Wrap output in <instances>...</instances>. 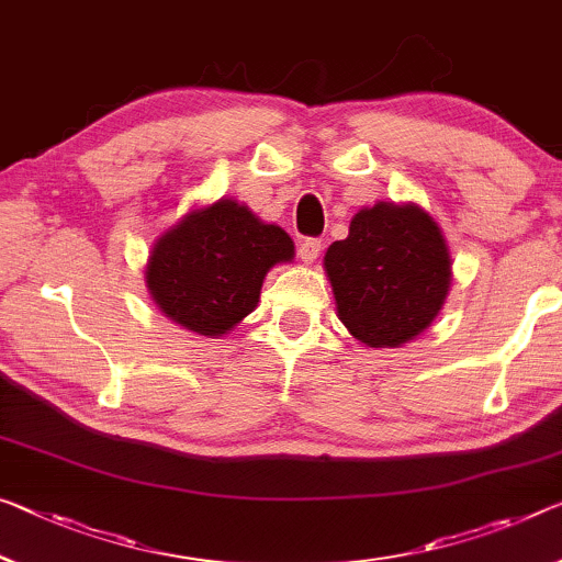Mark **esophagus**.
I'll list each match as a JSON object with an SVG mask.
<instances>
[{"label": "esophagus", "mask_w": 562, "mask_h": 562, "mask_svg": "<svg viewBox=\"0 0 562 562\" xmlns=\"http://www.w3.org/2000/svg\"><path fill=\"white\" fill-rule=\"evenodd\" d=\"M318 254H322V240L318 238H304L299 244V258L304 263H314Z\"/></svg>", "instance_id": "1"}]
</instances>
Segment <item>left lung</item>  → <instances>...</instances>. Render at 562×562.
Here are the masks:
<instances>
[{"mask_svg":"<svg viewBox=\"0 0 562 562\" xmlns=\"http://www.w3.org/2000/svg\"><path fill=\"white\" fill-rule=\"evenodd\" d=\"M336 316L371 349H396L425 334L452 286L442 228L417 203L379 201L353 213L349 236L326 248Z\"/></svg>","mask_w":562,"mask_h":562,"instance_id":"1","label":"left lung"}]
</instances>
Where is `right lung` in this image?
Here are the masks:
<instances>
[{"mask_svg": "<svg viewBox=\"0 0 562 562\" xmlns=\"http://www.w3.org/2000/svg\"><path fill=\"white\" fill-rule=\"evenodd\" d=\"M289 261L293 240L286 231L221 198L188 211L155 238L145 286L170 322L218 339L258 306L266 273Z\"/></svg>", "mask_w": 562, "mask_h": 562, "instance_id": "1", "label": "right lung"}]
</instances>
